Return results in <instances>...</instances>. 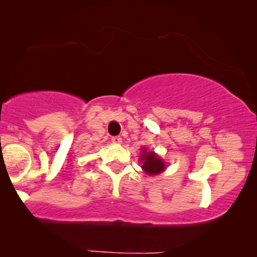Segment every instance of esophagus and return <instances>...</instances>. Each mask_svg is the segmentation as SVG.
I'll use <instances>...</instances> for the list:
<instances>
[{"instance_id": "esophagus-1", "label": "esophagus", "mask_w": 257, "mask_h": 257, "mask_svg": "<svg viewBox=\"0 0 257 257\" xmlns=\"http://www.w3.org/2000/svg\"><path fill=\"white\" fill-rule=\"evenodd\" d=\"M112 142H113L114 144H121L122 139H121V137L115 136V137H112Z\"/></svg>"}]
</instances>
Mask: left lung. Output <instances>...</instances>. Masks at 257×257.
Wrapping results in <instances>:
<instances>
[{
  "mask_svg": "<svg viewBox=\"0 0 257 257\" xmlns=\"http://www.w3.org/2000/svg\"><path fill=\"white\" fill-rule=\"evenodd\" d=\"M140 160L143 161L142 168L149 175H157L166 170V164L161 158L154 153L153 151H147L145 147L142 149Z\"/></svg>",
  "mask_w": 257,
  "mask_h": 257,
  "instance_id": "8db88e82",
  "label": "left lung"
}]
</instances>
